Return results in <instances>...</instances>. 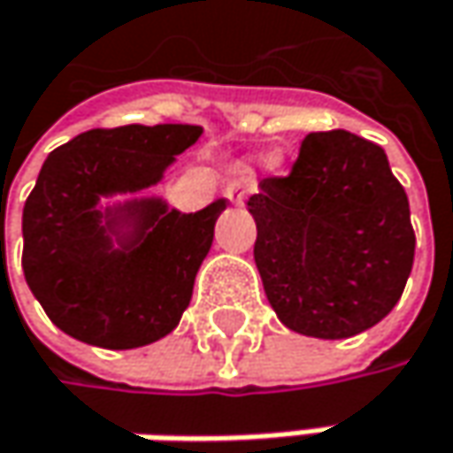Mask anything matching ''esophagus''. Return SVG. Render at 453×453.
Instances as JSON below:
<instances>
[{"mask_svg": "<svg viewBox=\"0 0 453 453\" xmlns=\"http://www.w3.org/2000/svg\"><path fill=\"white\" fill-rule=\"evenodd\" d=\"M226 198H229L232 205H242L245 198H248V193L240 188V182H229V185H226Z\"/></svg>", "mask_w": 453, "mask_h": 453, "instance_id": "1", "label": "esophagus"}]
</instances>
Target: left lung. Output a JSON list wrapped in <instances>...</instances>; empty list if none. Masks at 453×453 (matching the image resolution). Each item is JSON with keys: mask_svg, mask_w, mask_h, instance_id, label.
Listing matches in <instances>:
<instances>
[{"mask_svg": "<svg viewBox=\"0 0 453 453\" xmlns=\"http://www.w3.org/2000/svg\"><path fill=\"white\" fill-rule=\"evenodd\" d=\"M248 205L255 265L287 328L347 339L399 303L415 229L380 145L347 130L311 133L292 172L265 177Z\"/></svg>", "mask_w": 453, "mask_h": 453, "instance_id": "8db88e82", "label": "left lung"}]
</instances>
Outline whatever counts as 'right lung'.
Listing matches in <instances>:
<instances>
[{
    "instance_id": "1",
    "label": "right lung",
    "mask_w": 453,
    "mask_h": 453,
    "mask_svg": "<svg viewBox=\"0 0 453 453\" xmlns=\"http://www.w3.org/2000/svg\"><path fill=\"white\" fill-rule=\"evenodd\" d=\"M198 125L96 127L54 148L23 208V273L57 328L104 349H133L166 336L188 311L224 200L198 213L142 200L141 229L111 250L96 203L161 180Z\"/></svg>"
}]
</instances>
